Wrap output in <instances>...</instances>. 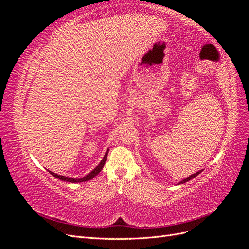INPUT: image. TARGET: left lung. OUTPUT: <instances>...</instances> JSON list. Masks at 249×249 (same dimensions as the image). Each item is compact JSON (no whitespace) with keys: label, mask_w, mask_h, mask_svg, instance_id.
Segmentation results:
<instances>
[{"label":"left lung","mask_w":249,"mask_h":249,"mask_svg":"<svg viewBox=\"0 0 249 249\" xmlns=\"http://www.w3.org/2000/svg\"><path fill=\"white\" fill-rule=\"evenodd\" d=\"M202 170H199V171H197V172H195V173H193V175H191L190 177H188V178H186L185 179H183L182 180V182H179L178 184H184V183H187L188 182V180H190V179H192L193 178H195V177H196V176H198L199 175V173L201 172Z\"/></svg>","instance_id":"8db88e82"}]
</instances>
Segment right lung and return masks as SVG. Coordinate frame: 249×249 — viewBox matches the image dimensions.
I'll return each mask as SVG.
<instances>
[{
	"instance_id": "right-lung-1",
	"label": "right lung",
	"mask_w": 249,
	"mask_h": 249,
	"mask_svg": "<svg viewBox=\"0 0 249 249\" xmlns=\"http://www.w3.org/2000/svg\"><path fill=\"white\" fill-rule=\"evenodd\" d=\"M108 153H109V149H107V152H106V154H105V156H104V158H103V160L101 161V163H100L99 165H97V166H96L91 172H89L87 176L83 177V178H72L64 177V176H59V175H57V173L52 172V171H50V170H49V172L51 173V175H52L53 177H55V178H59V179H61V180H64V182H70V183H82V182H86V180L92 179L95 176H97V175H99V173L101 172V170L103 169L104 165H105V162H106V160H107Z\"/></svg>"
}]
</instances>
